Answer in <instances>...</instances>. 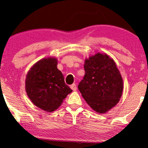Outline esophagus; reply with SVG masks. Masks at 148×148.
<instances>
[{
	"label": "esophagus",
	"instance_id": "34e87169",
	"mask_svg": "<svg viewBox=\"0 0 148 148\" xmlns=\"http://www.w3.org/2000/svg\"><path fill=\"white\" fill-rule=\"evenodd\" d=\"M70 88H72L73 90H76V89H77V87H76V85L75 83L72 84V85H70Z\"/></svg>",
	"mask_w": 148,
	"mask_h": 148
}]
</instances>
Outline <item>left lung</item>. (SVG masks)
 I'll return each instance as SVG.
<instances>
[{"label":"left lung","instance_id":"8db88e82","mask_svg":"<svg viewBox=\"0 0 148 148\" xmlns=\"http://www.w3.org/2000/svg\"><path fill=\"white\" fill-rule=\"evenodd\" d=\"M85 74L78 88L92 109L103 114L119 101L123 81L114 61L106 54L98 53L84 63Z\"/></svg>","mask_w":148,"mask_h":148}]
</instances>
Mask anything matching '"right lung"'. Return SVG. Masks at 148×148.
Segmentation results:
<instances>
[{"instance_id": "1", "label": "right lung", "mask_w": 148, "mask_h": 148, "mask_svg": "<svg viewBox=\"0 0 148 148\" xmlns=\"http://www.w3.org/2000/svg\"><path fill=\"white\" fill-rule=\"evenodd\" d=\"M56 58L42 59L32 67L25 79V90L35 106L53 112L72 90L65 83Z\"/></svg>"}]
</instances>
